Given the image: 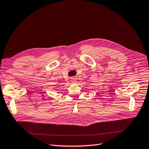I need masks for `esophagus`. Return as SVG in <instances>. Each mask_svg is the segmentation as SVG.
Returning <instances> with one entry per match:
<instances>
[{
  "mask_svg": "<svg viewBox=\"0 0 149 149\" xmlns=\"http://www.w3.org/2000/svg\"><path fill=\"white\" fill-rule=\"evenodd\" d=\"M76 80H77V79H76V78H75V77H74V78H72L71 79V81H72V83H75L76 82Z\"/></svg>",
  "mask_w": 149,
  "mask_h": 149,
  "instance_id": "1",
  "label": "esophagus"
}]
</instances>
